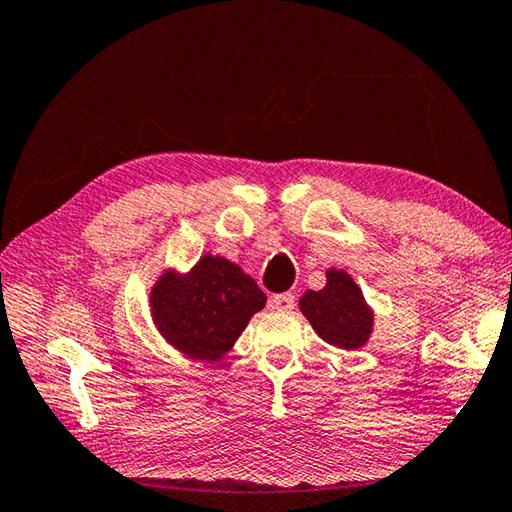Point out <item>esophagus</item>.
I'll list each match as a JSON object with an SVG mask.
<instances>
[{"label":"esophagus","instance_id":"esophagus-1","mask_svg":"<svg viewBox=\"0 0 512 512\" xmlns=\"http://www.w3.org/2000/svg\"><path fill=\"white\" fill-rule=\"evenodd\" d=\"M268 306L275 310H290L295 308V295L293 293H282V295H273L268 299Z\"/></svg>","mask_w":512,"mask_h":512}]
</instances>
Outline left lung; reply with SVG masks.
<instances>
[{
  "label": "left lung",
  "mask_w": 512,
  "mask_h": 512,
  "mask_svg": "<svg viewBox=\"0 0 512 512\" xmlns=\"http://www.w3.org/2000/svg\"><path fill=\"white\" fill-rule=\"evenodd\" d=\"M299 310L326 344L357 350L373 333V308L366 304L362 288L346 270H326L322 290H306L299 297Z\"/></svg>",
  "instance_id": "8db88e82"
}]
</instances>
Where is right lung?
<instances>
[{
    "instance_id": "add662e5",
    "label": "right lung",
    "mask_w": 512,
    "mask_h": 512,
    "mask_svg": "<svg viewBox=\"0 0 512 512\" xmlns=\"http://www.w3.org/2000/svg\"><path fill=\"white\" fill-rule=\"evenodd\" d=\"M264 306L255 279L219 255H204L186 275L166 270L150 290L159 333L182 355L204 362L222 359Z\"/></svg>"
}]
</instances>
